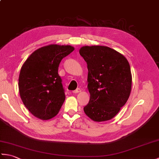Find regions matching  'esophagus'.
Masks as SVG:
<instances>
[{"mask_svg": "<svg viewBox=\"0 0 159 159\" xmlns=\"http://www.w3.org/2000/svg\"><path fill=\"white\" fill-rule=\"evenodd\" d=\"M80 92H81V89H80V88H78V89H76V90L73 91V93H80Z\"/></svg>", "mask_w": 159, "mask_h": 159, "instance_id": "34e87169", "label": "esophagus"}]
</instances>
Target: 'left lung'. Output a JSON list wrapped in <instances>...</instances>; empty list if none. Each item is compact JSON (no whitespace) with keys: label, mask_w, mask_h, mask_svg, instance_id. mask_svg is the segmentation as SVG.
Here are the masks:
<instances>
[{"label":"left lung","mask_w":159,"mask_h":159,"mask_svg":"<svg viewBox=\"0 0 159 159\" xmlns=\"http://www.w3.org/2000/svg\"><path fill=\"white\" fill-rule=\"evenodd\" d=\"M79 53L87 64L89 103L84 112L95 121L110 120L119 113L130 96L132 74L123 55L104 46H85Z\"/></svg>","instance_id":"8db88e82"}]
</instances>
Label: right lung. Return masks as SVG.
Wrapping results in <instances>:
<instances>
[{"label": "right lung", "mask_w": 159, "mask_h": 159, "mask_svg": "<svg viewBox=\"0 0 159 159\" xmlns=\"http://www.w3.org/2000/svg\"><path fill=\"white\" fill-rule=\"evenodd\" d=\"M74 50L70 45L50 44L30 55L20 70L18 88L26 109L42 120L56 116L66 96L58 74L61 61Z\"/></svg>", "instance_id": "right-lung-1"}]
</instances>
